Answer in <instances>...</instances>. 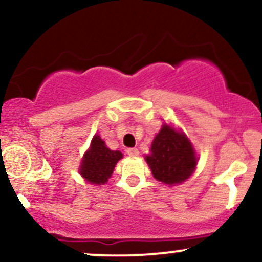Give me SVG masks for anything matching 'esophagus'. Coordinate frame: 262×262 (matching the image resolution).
<instances>
[{
  "instance_id": "34e87169",
  "label": "esophagus",
  "mask_w": 262,
  "mask_h": 262,
  "mask_svg": "<svg viewBox=\"0 0 262 262\" xmlns=\"http://www.w3.org/2000/svg\"><path fill=\"white\" fill-rule=\"evenodd\" d=\"M127 154H128L129 156H132V158H135V156L139 155V151H138L137 148H129V149L127 150Z\"/></svg>"
}]
</instances>
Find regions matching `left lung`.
<instances>
[{"instance_id":"obj_1","label":"left lung","mask_w":262,"mask_h":262,"mask_svg":"<svg viewBox=\"0 0 262 262\" xmlns=\"http://www.w3.org/2000/svg\"><path fill=\"white\" fill-rule=\"evenodd\" d=\"M145 160L158 181L173 186L186 181L193 173L198 159L188 138L164 124L152 140Z\"/></svg>"}]
</instances>
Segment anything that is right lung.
I'll list each match as a JSON object with an SVG mask.
<instances>
[{"instance_id": "add662e5", "label": "right lung", "mask_w": 262, "mask_h": 262, "mask_svg": "<svg viewBox=\"0 0 262 262\" xmlns=\"http://www.w3.org/2000/svg\"><path fill=\"white\" fill-rule=\"evenodd\" d=\"M122 158L121 151L108 149L100 135L96 134L81 161L80 175L92 185H104L112 176L116 164Z\"/></svg>"}]
</instances>
